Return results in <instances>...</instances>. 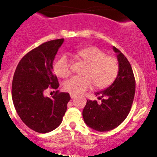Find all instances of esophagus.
Instances as JSON below:
<instances>
[{"label":"esophagus","instance_id":"esophagus-1","mask_svg":"<svg viewBox=\"0 0 157 157\" xmlns=\"http://www.w3.org/2000/svg\"><path fill=\"white\" fill-rule=\"evenodd\" d=\"M70 95H71V97L72 99L74 98V97H77V94H70Z\"/></svg>","mask_w":157,"mask_h":157}]
</instances>
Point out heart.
<instances>
[{
  "label": "heart",
  "mask_w": 157,
  "mask_h": 157,
  "mask_svg": "<svg viewBox=\"0 0 157 157\" xmlns=\"http://www.w3.org/2000/svg\"><path fill=\"white\" fill-rule=\"evenodd\" d=\"M77 57L87 63L83 72L85 76H74L64 83V89L71 94H80L95 85L98 88L109 86L117 77L119 63L115 57L106 56L105 52L95 46L77 51ZM54 73L61 78L71 74V63L66 55L59 57L54 64Z\"/></svg>",
  "instance_id": "heart-1"
}]
</instances>
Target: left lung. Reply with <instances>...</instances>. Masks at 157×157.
I'll list each match as a JSON object with an SVG mask.
<instances>
[{"mask_svg":"<svg viewBox=\"0 0 157 157\" xmlns=\"http://www.w3.org/2000/svg\"><path fill=\"white\" fill-rule=\"evenodd\" d=\"M117 53L119 71L110 86L96 93L101 100H86L83 110V121L90 128L100 132L113 130L127 118L131 109L135 95L136 81L130 62L121 51L113 48Z\"/></svg>","mask_w":157,"mask_h":157,"instance_id":"left-lung-1","label":"left lung"}]
</instances>
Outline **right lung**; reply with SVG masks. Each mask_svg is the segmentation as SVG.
Instances as JSON below:
<instances>
[{"label": "right lung", "mask_w": 157, "mask_h": 157, "mask_svg": "<svg viewBox=\"0 0 157 157\" xmlns=\"http://www.w3.org/2000/svg\"><path fill=\"white\" fill-rule=\"evenodd\" d=\"M64 40H50L27 53L20 60L12 81V100L21 121L31 130L46 133L61 124L71 100L68 93L45 97L46 90H57L58 80L53 61Z\"/></svg>", "instance_id": "right-lung-1"}]
</instances>
